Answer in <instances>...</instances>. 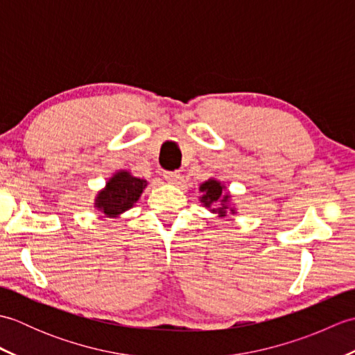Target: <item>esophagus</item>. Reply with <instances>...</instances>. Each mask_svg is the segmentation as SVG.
I'll return each mask as SVG.
<instances>
[{
  "label": "esophagus",
  "mask_w": 355,
  "mask_h": 355,
  "mask_svg": "<svg viewBox=\"0 0 355 355\" xmlns=\"http://www.w3.org/2000/svg\"><path fill=\"white\" fill-rule=\"evenodd\" d=\"M163 177L169 184H177L180 180V173L178 172H164Z\"/></svg>",
  "instance_id": "1"
}]
</instances>
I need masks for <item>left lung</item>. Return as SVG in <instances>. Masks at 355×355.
I'll return each instance as SVG.
<instances>
[{
    "mask_svg": "<svg viewBox=\"0 0 355 355\" xmlns=\"http://www.w3.org/2000/svg\"><path fill=\"white\" fill-rule=\"evenodd\" d=\"M200 202L209 212L216 214L218 218H224L230 215H236L238 209L232 202V195L227 192V187H225L220 180L210 177L206 180L205 183L200 184Z\"/></svg>",
    "mask_w": 355,
    "mask_h": 355,
    "instance_id": "left-lung-1",
    "label": "left lung"
}]
</instances>
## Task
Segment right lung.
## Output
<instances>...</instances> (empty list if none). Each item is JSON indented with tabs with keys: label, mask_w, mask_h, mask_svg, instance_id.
<instances>
[{
	"label": "right lung",
	"mask_w": 355,
	"mask_h": 355,
	"mask_svg": "<svg viewBox=\"0 0 355 355\" xmlns=\"http://www.w3.org/2000/svg\"><path fill=\"white\" fill-rule=\"evenodd\" d=\"M148 182L134 177L130 171L120 169L108 178L103 189L96 193L94 209L105 218H119L135 206Z\"/></svg>",
	"instance_id": "1"
}]
</instances>
